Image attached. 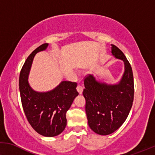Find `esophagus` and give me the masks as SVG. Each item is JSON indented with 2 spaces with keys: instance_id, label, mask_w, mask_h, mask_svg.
<instances>
[{
  "instance_id": "esophagus-1",
  "label": "esophagus",
  "mask_w": 155,
  "mask_h": 155,
  "mask_svg": "<svg viewBox=\"0 0 155 155\" xmlns=\"http://www.w3.org/2000/svg\"><path fill=\"white\" fill-rule=\"evenodd\" d=\"M77 90L78 91V93L81 95V94H82L83 90H84V88H83V87L81 86H80V85H78L77 87Z\"/></svg>"
}]
</instances>
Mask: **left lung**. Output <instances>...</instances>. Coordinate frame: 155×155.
Wrapping results in <instances>:
<instances>
[{"instance_id": "left-lung-1", "label": "left lung", "mask_w": 155, "mask_h": 155, "mask_svg": "<svg viewBox=\"0 0 155 155\" xmlns=\"http://www.w3.org/2000/svg\"><path fill=\"white\" fill-rule=\"evenodd\" d=\"M112 55L124 62L121 79L116 84H107L90 75L85 78L83 91L88 126L95 134L102 136L112 134L120 127L134 102V76L130 63L114 45H112Z\"/></svg>"}]
</instances>
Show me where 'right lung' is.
<instances>
[{
    "mask_svg": "<svg viewBox=\"0 0 155 155\" xmlns=\"http://www.w3.org/2000/svg\"><path fill=\"white\" fill-rule=\"evenodd\" d=\"M48 45H40L28 57L19 74V86L23 110L30 125L41 136L54 137L66 127V113L78 93L77 83L66 81L47 92H38L30 86L28 78L34 56L45 51Z\"/></svg>",
    "mask_w": 155,
    "mask_h": 155,
    "instance_id": "add662e5",
    "label": "right lung"
}]
</instances>
